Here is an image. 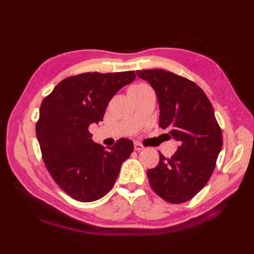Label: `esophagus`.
Instances as JSON below:
<instances>
[{
  "instance_id": "esophagus-1",
  "label": "esophagus",
  "mask_w": 254,
  "mask_h": 254,
  "mask_svg": "<svg viewBox=\"0 0 254 254\" xmlns=\"http://www.w3.org/2000/svg\"><path fill=\"white\" fill-rule=\"evenodd\" d=\"M145 147L143 145H141L140 143H134V150H136V151H141V150H143Z\"/></svg>"
}]
</instances>
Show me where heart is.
I'll use <instances>...</instances> for the list:
<instances>
[{"label":"heart","mask_w":254,"mask_h":254,"mask_svg":"<svg viewBox=\"0 0 254 254\" xmlns=\"http://www.w3.org/2000/svg\"><path fill=\"white\" fill-rule=\"evenodd\" d=\"M143 86H146V84H143V83H140V84H134V86H132L131 88H139V87H143Z\"/></svg>","instance_id":"b5f03b06"}]
</instances>
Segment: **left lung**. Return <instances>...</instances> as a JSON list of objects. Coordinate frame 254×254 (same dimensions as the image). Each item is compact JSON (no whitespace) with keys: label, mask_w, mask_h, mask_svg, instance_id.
Instances as JSON below:
<instances>
[{"label":"left lung","mask_w":254,"mask_h":254,"mask_svg":"<svg viewBox=\"0 0 254 254\" xmlns=\"http://www.w3.org/2000/svg\"><path fill=\"white\" fill-rule=\"evenodd\" d=\"M155 89L159 127L170 129L180 146L171 158L160 153L159 164L147 171L155 193L170 203H182L200 191L211 178L220 149L222 133L212 104L191 80L160 68L136 71Z\"/></svg>","instance_id":"left-lung-1"}]
</instances>
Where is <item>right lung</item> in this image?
I'll return each instance as SVG.
<instances>
[{
	"label": "right lung",
	"instance_id": "1",
	"mask_svg": "<svg viewBox=\"0 0 254 254\" xmlns=\"http://www.w3.org/2000/svg\"><path fill=\"white\" fill-rule=\"evenodd\" d=\"M134 78V71L70 76L42 101L36 134L43 162L54 181L75 200L104 197L133 151L128 139L105 149L92 141L89 126L103 121L113 95Z\"/></svg>",
	"mask_w": 254,
	"mask_h": 254
}]
</instances>
